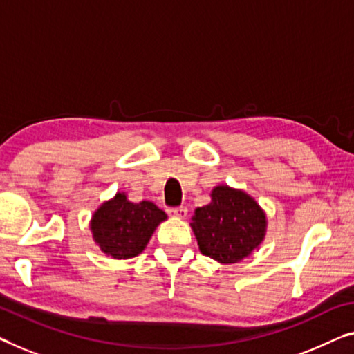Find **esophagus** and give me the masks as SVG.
<instances>
[{
	"instance_id": "1",
	"label": "esophagus",
	"mask_w": 354,
	"mask_h": 354,
	"mask_svg": "<svg viewBox=\"0 0 354 354\" xmlns=\"http://www.w3.org/2000/svg\"><path fill=\"white\" fill-rule=\"evenodd\" d=\"M168 214L173 216V218H178V219H184L187 216V208L184 207H178V208H171L168 209Z\"/></svg>"
}]
</instances>
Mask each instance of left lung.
Masks as SVG:
<instances>
[{
  "label": "left lung",
  "mask_w": 354,
  "mask_h": 354,
  "mask_svg": "<svg viewBox=\"0 0 354 354\" xmlns=\"http://www.w3.org/2000/svg\"><path fill=\"white\" fill-rule=\"evenodd\" d=\"M211 202L195 208L191 227L202 254L219 263H239L259 248L267 234V214L243 189L219 184Z\"/></svg>",
  "instance_id": "1"
}]
</instances>
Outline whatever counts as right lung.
<instances>
[{"mask_svg":"<svg viewBox=\"0 0 354 354\" xmlns=\"http://www.w3.org/2000/svg\"><path fill=\"white\" fill-rule=\"evenodd\" d=\"M167 218L152 202L133 203L127 192H118L93 211L92 239L113 259H131L145 251L157 225Z\"/></svg>","mask_w":354,"mask_h":354,"instance_id":"right-lung-1","label":"right lung"}]
</instances>
